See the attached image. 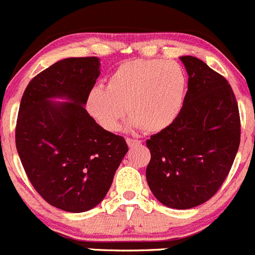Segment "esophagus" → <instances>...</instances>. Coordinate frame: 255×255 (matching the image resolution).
<instances>
[{"label": "esophagus", "instance_id": "1", "mask_svg": "<svg viewBox=\"0 0 255 255\" xmlns=\"http://www.w3.org/2000/svg\"><path fill=\"white\" fill-rule=\"evenodd\" d=\"M127 142H128V147H135V146L141 145V141L140 140H136V138H131V137H128L127 138Z\"/></svg>", "mask_w": 255, "mask_h": 255}]
</instances>
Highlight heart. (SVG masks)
Wrapping results in <instances>:
<instances>
[{"label":"heart","mask_w":255,"mask_h":255,"mask_svg":"<svg viewBox=\"0 0 255 255\" xmlns=\"http://www.w3.org/2000/svg\"><path fill=\"white\" fill-rule=\"evenodd\" d=\"M187 78L178 63L162 59L128 60L117 68L107 87L87 95L90 117L107 131H117L127 108L128 127L158 132L173 124L182 110Z\"/></svg>","instance_id":"heart-1"}]
</instances>
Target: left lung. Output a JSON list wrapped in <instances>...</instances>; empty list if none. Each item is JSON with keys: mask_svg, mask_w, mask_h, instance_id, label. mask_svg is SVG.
<instances>
[{"mask_svg": "<svg viewBox=\"0 0 255 255\" xmlns=\"http://www.w3.org/2000/svg\"><path fill=\"white\" fill-rule=\"evenodd\" d=\"M188 89L176 122L147 141L148 187L162 205L188 210L210 200L229 173L241 141L238 104L226 78L196 57H180Z\"/></svg>", "mask_w": 255, "mask_h": 255, "instance_id": "obj_1", "label": "left lung"}]
</instances>
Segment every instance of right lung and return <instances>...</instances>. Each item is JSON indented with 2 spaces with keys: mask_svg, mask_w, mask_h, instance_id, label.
<instances>
[{
  "mask_svg": "<svg viewBox=\"0 0 255 255\" xmlns=\"http://www.w3.org/2000/svg\"><path fill=\"white\" fill-rule=\"evenodd\" d=\"M99 74L97 57L59 60L29 82L19 105L16 147L24 171L49 205L67 212L104 200L128 150L85 110Z\"/></svg>",
  "mask_w": 255,
  "mask_h": 255,
  "instance_id": "1",
  "label": "right lung"
}]
</instances>
